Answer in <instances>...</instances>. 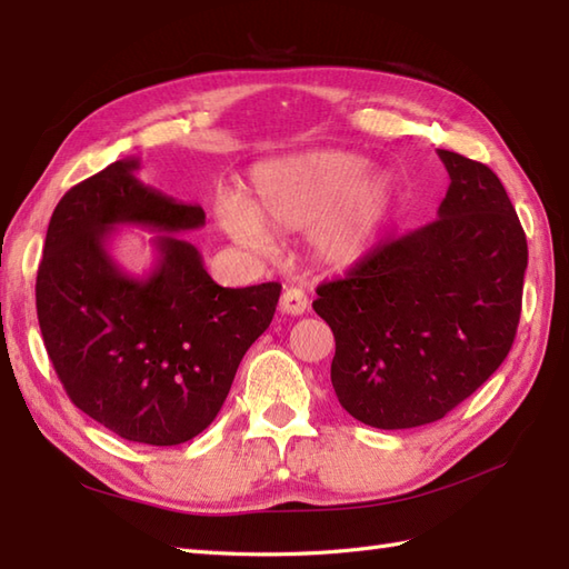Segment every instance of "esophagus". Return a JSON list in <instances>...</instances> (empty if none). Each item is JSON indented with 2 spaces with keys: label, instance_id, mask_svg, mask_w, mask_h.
<instances>
[{
  "label": "esophagus",
  "instance_id": "obj_1",
  "mask_svg": "<svg viewBox=\"0 0 569 569\" xmlns=\"http://www.w3.org/2000/svg\"><path fill=\"white\" fill-rule=\"evenodd\" d=\"M278 308H281V312H288V316H303L308 310V296L300 288H286L281 300H278Z\"/></svg>",
  "mask_w": 569,
  "mask_h": 569
}]
</instances>
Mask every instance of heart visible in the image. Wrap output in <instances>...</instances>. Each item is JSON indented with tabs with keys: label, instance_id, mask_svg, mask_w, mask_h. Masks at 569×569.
Masks as SVG:
<instances>
[{
	"label": "heart",
	"instance_id": "obj_1",
	"mask_svg": "<svg viewBox=\"0 0 569 569\" xmlns=\"http://www.w3.org/2000/svg\"><path fill=\"white\" fill-rule=\"evenodd\" d=\"M365 156L312 149L253 166L247 200L220 192L217 222L251 249L266 251L271 232L308 229V249L332 269L365 259L377 244L393 204V186L367 171Z\"/></svg>",
	"mask_w": 569,
	"mask_h": 569
}]
</instances>
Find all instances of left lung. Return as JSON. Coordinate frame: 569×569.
Instances as JSON below:
<instances>
[{"label":"left lung","mask_w":569,"mask_h":569,"mask_svg":"<svg viewBox=\"0 0 569 569\" xmlns=\"http://www.w3.org/2000/svg\"><path fill=\"white\" fill-rule=\"evenodd\" d=\"M438 220L383 241L312 300L335 335L332 389L381 430L428 426L485 383L521 318L526 232L489 166L438 149Z\"/></svg>","instance_id":"left-lung-1"}]
</instances>
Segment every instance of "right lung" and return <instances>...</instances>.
<instances>
[{
  "label": "right lung",
  "mask_w": 569,
  "mask_h": 569,
  "mask_svg": "<svg viewBox=\"0 0 569 569\" xmlns=\"http://www.w3.org/2000/svg\"><path fill=\"white\" fill-rule=\"evenodd\" d=\"M137 159L114 161L70 188L48 222L36 276L46 352L70 401L119 438L156 447L196 438L220 413L247 349L269 328L281 283L222 288L200 251L153 239L149 276L107 251L117 224L188 232L200 204L143 186Z\"/></svg>",
  "instance_id": "right-lung-1"
}]
</instances>
